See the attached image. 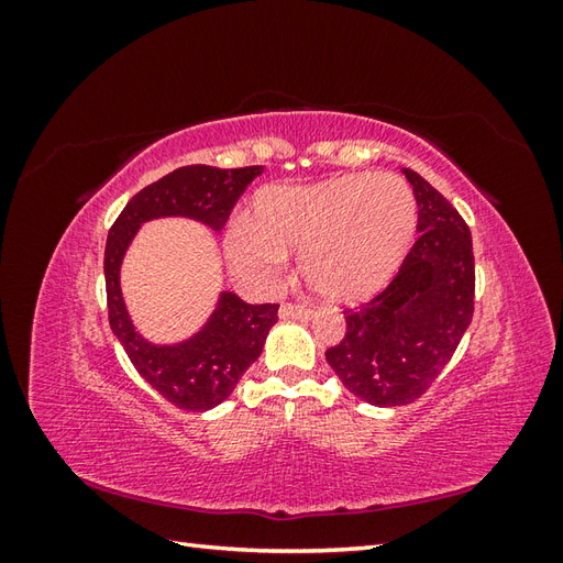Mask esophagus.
I'll list each match as a JSON object with an SVG mask.
<instances>
[{"instance_id": "1", "label": "esophagus", "mask_w": 563, "mask_h": 563, "mask_svg": "<svg viewBox=\"0 0 563 563\" xmlns=\"http://www.w3.org/2000/svg\"><path fill=\"white\" fill-rule=\"evenodd\" d=\"M279 317L282 319H312L314 312L305 305H296V302H284L279 308Z\"/></svg>"}]
</instances>
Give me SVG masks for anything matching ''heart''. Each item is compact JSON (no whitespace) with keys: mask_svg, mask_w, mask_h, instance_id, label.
Here are the masks:
<instances>
[{"mask_svg":"<svg viewBox=\"0 0 563 563\" xmlns=\"http://www.w3.org/2000/svg\"><path fill=\"white\" fill-rule=\"evenodd\" d=\"M418 223L416 197L397 176L354 174L310 187L275 185L253 199V218L232 220L225 253L236 275L269 284L286 255L329 302H360L391 282Z\"/></svg>","mask_w":563,"mask_h":563,"instance_id":"heart-1","label":"heart"}]
</instances>
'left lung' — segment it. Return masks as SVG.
Listing matches in <instances>:
<instances>
[{
	"mask_svg": "<svg viewBox=\"0 0 563 563\" xmlns=\"http://www.w3.org/2000/svg\"><path fill=\"white\" fill-rule=\"evenodd\" d=\"M418 201V242L399 275L360 310H345L347 333L327 362L354 397L404 406L424 395L465 335L474 312L470 228L451 201L404 168Z\"/></svg>",
	"mask_w": 563,
	"mask_h": 563,
	"instance_id": "8db88e82",
	"label": "left lung"
}]
</instances>
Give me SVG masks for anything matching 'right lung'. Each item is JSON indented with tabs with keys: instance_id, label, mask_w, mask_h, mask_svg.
<instances>
[{
	"instance_id": "obj_1",
	"label": "right lung",
	"mask_w": 563,
	"mask_h": 563,
	"mask_svg": "<svg viewBox=\"0 0 563 563\" xmlns=\"http://www.w3.org/2000/svg\"><path fill=\"white\" fill-rule=\"evenodd\" d=\"M263 174V166L216 168L180 166L131 197L110 228L106 244V291L110 329L145 383L185 411H209L225 401L246 368L258 360L279 305H251L232 291H220L203 327L178 343H152L126 310L122 263L141 225L157 218H190L220 232L236 199Z\"/></svg>"
}]
</instances>
